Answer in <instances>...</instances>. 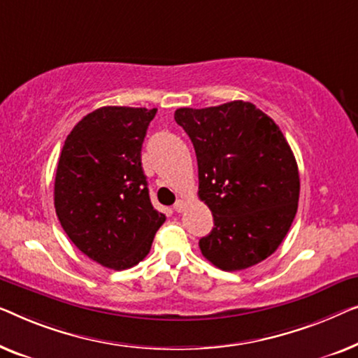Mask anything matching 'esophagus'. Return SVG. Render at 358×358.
<instances>
[{"label":"esophagus","instance_id":"1","mask_svg":"<svg viewBox=\"0 0 358 358\" xmlns=\"http://www.w3.org/2000/svg\"><path fill=\"white\" fill-rule=\"evenodd\" d=\"M185 208H186V203H185L183 199H178L177 203H175V206H173V209L177 210V213H183Z\"/></svg>","mask_w":358,"mask_h":358}]
</instances>
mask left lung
<instances>
[{"label":"left lung","instance_id":"8db88e82","mask_svg":"<svg viewBox=\"0 0 358 358\" xmlns=\"http://www.w3.org/2000/svg\"><path fill=\"white\" fill-rule=\"evenodd\" d=\"M175 122L194 145L198 194L214 217L201 253L230 273L261 263L279 248L299 208V167L282 131L243 100L178 108Z\"/></svg>","mask_w":358,"mask_h":358}]
</instances>
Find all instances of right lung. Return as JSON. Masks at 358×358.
<instances>
[{"label":"right lung","mask_w":358,"mask_h":358,"mask_svg":"<svg viewBox=\"0 0 358 358\" xmlns=\"http://www.w3.org/2000/svg\"><path fill=\"white\" fill-rule=\"evenodd\" d=\"M157 108L102 107L68 134L55 177V209L85 256L133 268L148 256L165 215L154 209L141 149Z\"/></svg>","instance_id":"obj_1"}]
</instances>
